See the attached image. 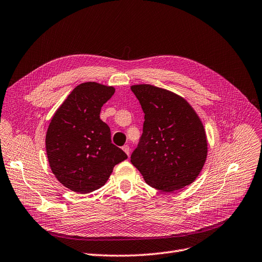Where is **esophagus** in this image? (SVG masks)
I'll use <instances>...</instances> for the list:
<instances>
[{
    "mask_svg": "<svg viewBox=\"0 0 262 262\" xmlns=\"http://www.w3.org/2000/svg\"><path fill=\"white\" fill-rule=\"evenodd\" d=\"M122 150L127 154V156L129 157V155H130V147L128 146V145H124V146H122Z\"/></svg>",
    "mask_w": 262,
    "mask_h": 262,
    "instance_id": "esophagus-1",
    "label": "esophagus"
}]
</instances>
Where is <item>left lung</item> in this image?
I'll return each mask as SVG.
<instances>
[{"label":"left lung","instance_id":"left-lung-1","mask_svg":"<svg viewBox=\"0 0 262 262\" xmlns=\"http://www.w3.org/2000/svg\"><path fill=\"white\" fill-rule=\"evenodd\" d=\"M145 121L131 163L152 188L173 192L191 184L208 154L204 124L181 96L150 85H132Z\"/></svg>","mask_w":262,"mask_h":262}]
</instances>
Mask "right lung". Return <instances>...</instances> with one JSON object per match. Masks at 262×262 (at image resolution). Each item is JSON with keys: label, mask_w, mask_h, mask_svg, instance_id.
I'll return each instance as SVG.
<instances>
[{"label": "right lung", "mask_w": 262, "mask_h": 262, "mask_svg": "<svg viewBox=\"0 0 262 262\" xmlns=\"http://www.w3.org/2000/svg\"><path fill=\"white\" fill-rule=\"evenodd\" d=\"M113 86L96 82L78 85L56 110L46 135L48 161L67 189L86 194L100 189L116 164L128 157L112 144L111 131L100 119Z\"/></svg>", "instance_id": "add662e5"}]
</instances>
